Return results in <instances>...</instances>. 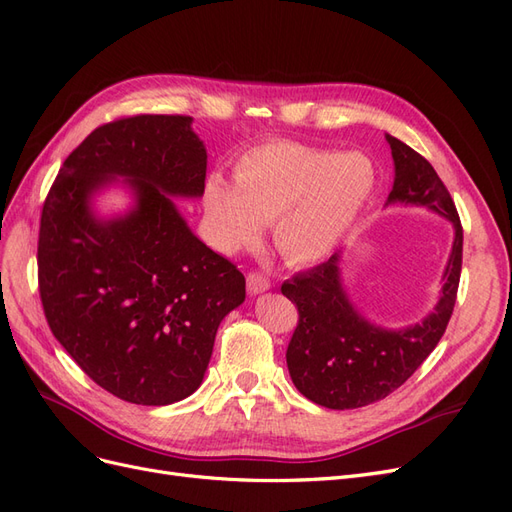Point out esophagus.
<instances>
[{
	"label": "esophagus",
	"mask_w": 512,
	"mask_h": 512,
	"mask_svg": "<svg viewBox=\"0 0 512 512\" xmlns=\"http://www.w3.org/2000/svg\"><path fill=\"white\" fill-rule=\"evenodd\" d=\"M271 288V282L267 275H262L260 271H250L247 273V292L250 294H260Z\"/></svg>",
	"instance_id": "34e87169"
}]
</instances>
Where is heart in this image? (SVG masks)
Segmentation results:
<instances>
[{"mask_svg": "<svg viewBox=\"0 0 512 512\" xmlns=\"http://www.w3.org/2000/svg\"><path fill=\"white\" fill-rule=\"evenodd\" d=\"M235 179L211 175L205 183L215 243L237 252L273 222L277 252L292 265H314L350 235L376 192L378 170L361 151L269 141L243 153Z\"/></svg>", "mask_w": 512, "mask_h": 512, "instance_id": "heart-1", "label": "heart"}]
</instances>
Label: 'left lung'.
Masks as SVG:
<instances>
[{"label":"left lung","mask_w":512,"mask_h":512,"mask_svg":"<svg viewBox=\"0 0 512 512\" xmlns=\"http://www.w3.org/2000/svg\"><path fill=\"white\" fill-rule=\"evenodd\" d=\"M395 162L391 203L421 205L453 222V252L444 271L436 312L421 324L386 331L367 322L348 301L339 280V254L292 275L282 294L299 309L286 350L299 393L331 410L363 408L397 391L438 346L457 301L463 228L457 207L433 166L406 143L386 134Z\"/></svg>","instance_id":"left-lung-1"}]
</instances>
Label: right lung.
Wrapping results in <instances>:
<instances>
[{
    "instance_id": "1",
    "label": "right lung",
    "mask_w": 512,
    "mask_h": 512,
    "mask_svg": "<svg viewBox=\"0 0 512 512\" xmlns=\"http://www.w3.org/2000/svg\"><path fill=\"white\" fill-rule=\"evenodd\" d=\"M188 115L102 123L59 168L42 205L38 288L46 322L111 395L168 406L207 371L220 322L245 299L237 265L194 237L170 196H203L207 151ZM128 176L137 207L98 221L88 198Z\"/></svg>"
}]
</instances>
